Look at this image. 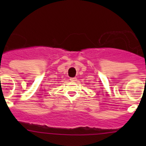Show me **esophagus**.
Listing matches in <instances>:
<instances>
[{"label": "esophagus", "mask_w": 146, "mask_h": 146, "mask_svg": "<svg viewBox=\"0 0 146 146\" xmlns=\"http://www.w3.org/2000/svg\"><path fill=\"white\" fill-rule=\"evenodd\" d=\"M76 80H77V78H70V80H71L72 82L76 81Z\"/></svg>", "instance_id": "1"}]
</instances>
